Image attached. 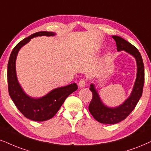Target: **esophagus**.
Segmentation results:
<instances>
[{
    "label": "esophagus",
    "instance_id": "34e87169",
    "mask_svg": "<svg viewBox=\"0 0 151 151\" xmlns=\"http://www.w3.org/2000/svg\"><path fill=\"white\" fill-rule=\"evenodd\" d=\"M85 86H86V81L84 79H81L79 81V88H83V87H85Z\"/></svg>",
    "mask_w": 151,
    "mask_h": 151
}]
</instances>
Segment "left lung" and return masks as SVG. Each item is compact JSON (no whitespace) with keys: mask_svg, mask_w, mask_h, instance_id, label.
I'll list each match as a JSON object with an SVG mask.
<instances>
[{"mask_svg":"<svg viewBox=\"0 0 151 151\" xmlns=\"http://www.w3.org/2000/svg\"><path fill=\"white\" fill-rule=\"evenodd\" d=\"M112 37L116 41L118 51H125L135 58L137 68V78L129 96L121 105L115 107L105 105L101 100L95 84L91 83L90 85L93 98L88 106L89 111L97 121L104 124H116L125 119L135 108L142 97L144 84V65L138 49L119 36L113 35Z\"/></svg>","mask_w":151,"mask_h":151,"instance_id":"obj_1","label":"left lung"}]
</instances>
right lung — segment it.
I'll use <instances>...</instances> for the list:
<instances>
[{"instance_id": "1", "label": "right lung", "mask_w": 151, "mask_h": 151, "mask_svg": "<svg viewBox=\"0 0 151 151\" xmlns=\"http://www.w3.org/2000/svg\"><path fill=\"white\" fill-rule=\"evenodd\" d=\"M53 32L40 31L32 34L15 46L9 56L7 65V81L9 94L19 111L28 119L45 121L53 117L65 99L78 88L75 83L66 86L56 88L41 98H33L27 95L18 81L16 72V60L22 47L30 40L38 36H54Z\"/></svg>"}]
</instances>
